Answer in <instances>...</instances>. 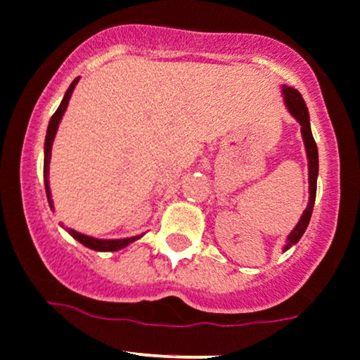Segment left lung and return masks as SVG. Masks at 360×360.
<instances>
[{"instance_id": "obj_1", "label": "left lung", "mask_w": 360, "mask_h": 360, "mask_svg": "<svg viewBox=\"0 0 360 360\" xmlns=\"http://www.w3.org/2000/svg\"><path fill=\"white\" fill-rule=\"evenodd\" d=\"M283 100H285L286 108L291 113L295 120L300 124L302 139H304L305 153H307V165H309V203L307 209L302 214L300 221L297 222L293 231L286 238V245L283 247V252L290 250L293 245L298 243L302 236H304L305 229H307L310 222V215H312L314 202H316V191H317V174H319V155H317V145L314 141L312 131H310V119H309V108L305 105L304 98L295 88H288L286 84L281 86Z\"/></svg>"}]
</instances>
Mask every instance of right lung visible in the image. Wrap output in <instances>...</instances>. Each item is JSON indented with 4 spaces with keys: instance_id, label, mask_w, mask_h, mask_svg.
<instances>
[{
    "instance_id": "1",
    "label": "right lung",
    "mask_w": 360,
    "mask_h": 360,
    "mask_svg": "<svg viewBox=\"0 0 360 360\" xmlns=\"http://www.w3.org/2000/svg\"><path fill=\"white\" fill-rule=\"evenodd\" d=\"M77 82H79V77H75L74 81H72V84L69 86V89H67V91H65V94H63L62 103H60V107L56 108V112L53 113V117L50 119V124H48L46 139H44V165H43V172H44V188H46L48 203H50V209H51V210H55V207H53V200H51L50 181H48V176H50L51 146H53V141H55V136H56V131H58L60 122H62L63 113H65L67 107H69L70 96H72V93H74V88H75V86H77ZM67 231H69L70 236H72V238H75V240H77L79 243H82V245H84V247H88V248H91V250H96V252H117V250L126 248L127 245H131V243H132V241L139 240V238L143 236V234H139V236L122 238V240H100V238L88 236V234H82V233H79V231L70 229V228H67Z\"/></svg>"
}]
</instances>
